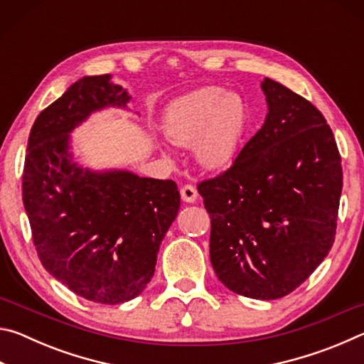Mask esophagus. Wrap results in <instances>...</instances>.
Listing matches in <instances>:
<instances>
[{
    "instance_id": "obj_1",
    "label": "esophagus",
    "mask_w": 364,
    "mask_h": 364,
    "mask_svg": "<svg viewBox=\"0 0 364 364\" xmlns=\"http://www.w3.org/2000/svg\"><path fill=\"white\" fill-rule=\"evenodd\" d=\"M180 194H181V199L184 202H196L197 199V189L193 186V184H184L180 189Z\"/></svg>"
}]
</instances>
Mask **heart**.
Returning a JSON list of instances; mask_svg holds the SVG:
<instances>
[{"instance_id":"b5f03b06","label":"heart","mask_w":364,"mask_h":364,"mask_svg":"<svg viewBox=\"0 0 364 364\" xmlns=\"http://www.w3.org/2000/svg\"><path fill=\"white\" fill-rule=\"evenodd\" d=\"M247 125L249 109L241 96L204 86L170 104L162 130L173 144H193L196 159L217 168L234 157Z\"/></svg>"}]
</instances>
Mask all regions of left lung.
<instances>
[{"label":"left lung","instance_id":"8db88e82","mask_svg":"<svg viewBox=\"0 0 364 364\" xmlns=\"http://www.w3.org/2000/svg\"><path fill=\"white\" fill-rule=\"evenodd\" d=\"M262 90L263 127L197 191L210 215V262L221 284L274 300L295 291L334 244L342 159L310 101L271 78Z\"/></svg>","mask_w":364,"mask_h":364}]
</instances>
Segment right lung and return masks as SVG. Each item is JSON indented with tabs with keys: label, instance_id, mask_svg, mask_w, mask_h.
I'll use <instances>...</instances> for the list:
<instances>
[{
	"label": "right lung",
	"instance_id": "right-lung-1",
	"mask_svg": "<svg viewBox=\"0 0 364 364\" xmlns=\"http://www.w3.org/2000/svg\"><path fill=\"white\" fill-rule=\"evenodd\" d=\"M110 75L83 77L36 117L22 175V199L36 254L49 274L86 300L128 301L156 271L165 232L180 210L175 181L132 171H91L72 162L70 132L91 112L125 107Z\"/></svg>",
	"mask_w": 364,
	"mask_h": 364
}]
</instances>
